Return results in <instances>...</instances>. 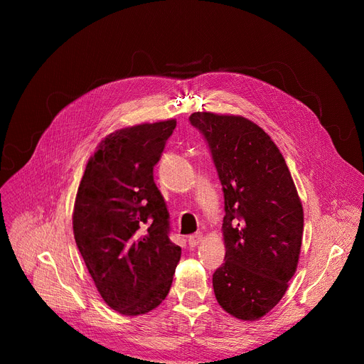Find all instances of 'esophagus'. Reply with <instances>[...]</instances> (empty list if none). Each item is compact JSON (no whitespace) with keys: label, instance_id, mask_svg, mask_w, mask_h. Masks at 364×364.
<instances>
[{"label":"esophagus","instance_id":"1","mask_svg":"<svg viewBox=\"0 0 364 364\" xmlns=\"http://www.w3.org/2000/svg\"><path fill=\"white\" fill-rule=\"evenodd\" d=\"M202 239H203L202 233H195L192 236H188V245L190 246H196V245H199L202 242Z\"/></svg>","mask_w":364,"mask_h":364}]
</instances>
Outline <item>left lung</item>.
Masks as SVG:
<instances>
[{"label":"left lung","instance_id":"left-lung-1","mask_svg":"<svg viewBox=\"0 0 364 364\" xmlns=\"http://www.w3.org/2000/svg\"><path fill=\"white\" fill-rule=\"evenodd\" d=\"M188 121L203 134L224 192L225 262L213 274L215 298L233 317L258 320L296 272L301 199L279 147L257 124L211 112H195Z\"/></svg>","mask_w":364,"mask_h":364}]
</instances>
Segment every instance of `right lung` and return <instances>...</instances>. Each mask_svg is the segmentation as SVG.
I'll return each instance as SVG.
<instances>
[{
    "instance_id": "obj_1",
    "label": "right lung",
    "mask_w": 364,
    "mask_h": 364,
    "mask_svg": "<svg viewBox=\"0 0 364 364\" xmlns=\"http://www.w3.org/2000/svg\"><path fill=\"white\" fill-rule=\"evenodd\" d=\"M176 119L114 131L88 159L73 206V235L95 288L124 316L146 314L166 298L181 247L153 180Z\"/></svg>"
}]
</instances>
